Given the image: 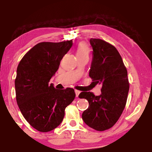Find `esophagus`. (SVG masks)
I'll return each mask as SVG.
<instances>
[{
  "label": "esophagus",
  "mask_w": 152,
  "mask_h": 152,
  "mask_svg": "<svg viewBox=\"0 0 152 152\" xmlns=\"http://www.w3.org/2000/svg\"><path fill=\"white\" fill-rule=\"evenodd\" d=\"M75 92L76 97H78L79 95H80V91H78V90H75Z\"/></svg>",
  "instance_id": "obj_1"
}]
</instances>
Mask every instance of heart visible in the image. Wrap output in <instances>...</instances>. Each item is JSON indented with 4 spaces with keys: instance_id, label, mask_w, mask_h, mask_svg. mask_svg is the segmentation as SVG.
<instances>
[{
    "instance_id": "obj_1",
    "label": "heart",
    "mask_w": 152,
    "mask_h": 152,
    "mask_svg": "<svg viewBox=\"0 0 152 152\" xmlns=\"http://www.w3.org/2000/svg\"><path fill=\"white\" fill-rule=\"evenodd\" d=\"M89 54V48L87 46V45L85 43H80L78 45L77 49L76 50V55L77 56L79 55H88Z\"/></svg>"
}]
</instances>
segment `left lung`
I'll use <instances>...</instances> for the list:
<instances>
[{"instance_id": "8db88e82", "label": "left lung", "mask_w": 152, "mask_h": 152, "mask_svg": "<svg viewBox=\"0 0 152 152\" xmlns=\"http://www.w3.org/2000/svg\"><path fill=\"white\" fill-rule=\"evenodd\" d=\"M93 61L89 76L95 84L102 85V94L82 92L80 98L88 100V108L82 119L93 129L105 131L111 128L121 116L126 106L129 83L127 70L115 46L99 39H91Z\"/></svg>"}]
</instances>
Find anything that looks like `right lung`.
Segmentation results:
<instances>
[{
	"label": "right lung",
	"instance_id": "obj_1",
	"mask_svg": "<svg viewBox=\"0 0 152 152\" xmlns=\"http://www.w3.org/2000/svg\"><path fill=\"white\" fill-rule=\"evenodd\" d=\"M72 41L37 43L18 64L15 79L16 99L27 122L41 132L61 124L65 109L75 97L73 88L58 90L50 84Z\"/></svg>",
	"mask_w": 152,
	"mask_h": 152
}]
</instances>
